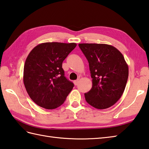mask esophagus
<instances>
[{
    "mask_svg": "<svg viewBox=\"0 0 149 149\" xmlns=\"http://www.w3.org/2000/svg\"><path fill=\"white\" fill-rule=\"evenodd\" d=\"M74 84L75 85V86H77V85L78 84V82H79V80H74Z\"/></svg>",
    "mask_w": 149,
    "mask_h": 149,
    "instance_id": "34e87169",
    "label": "esophagus"
}]
</instances>
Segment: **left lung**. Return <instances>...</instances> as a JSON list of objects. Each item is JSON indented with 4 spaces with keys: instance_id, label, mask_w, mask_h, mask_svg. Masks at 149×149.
<instances>
[{
    "instance_id": "obj_1",
    "label": "left lung",
    "mask_w": 149,
    "mask_h": 149,
    "mask_svg": "<svg viewBox=\"0 0 149 149\" xmlns=\"http://www.w3.org/2000/svg\"><path fill=\"white\" fill-rule=\"evenodd\" d=\"M88 60L93 87L85 93L86 102L98 109L116 104L122 96L129 77V68L123 54L113 45L79 44Z\"/></svg>"
}]
</instances>
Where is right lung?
Segmentation results:
<instances>
[{
	"label": "right lung",
	"instance_id": "obj_1",
	"mask_svg": "<svg viewBox=\"0 0 149 149\" xmlns=\"http://www.w3.org/2000/svg\"><path fill=\"white\" fill-rule=\"evenodd\" d=\"M76 46L75 43L45 42L29 53L23 80L27 93L36 105L53 109L63 104L74 84L64 76L62 62Z\"/></svg>",
	"mask_w": 149,
	"mask_h": 149
}]
</instances>
